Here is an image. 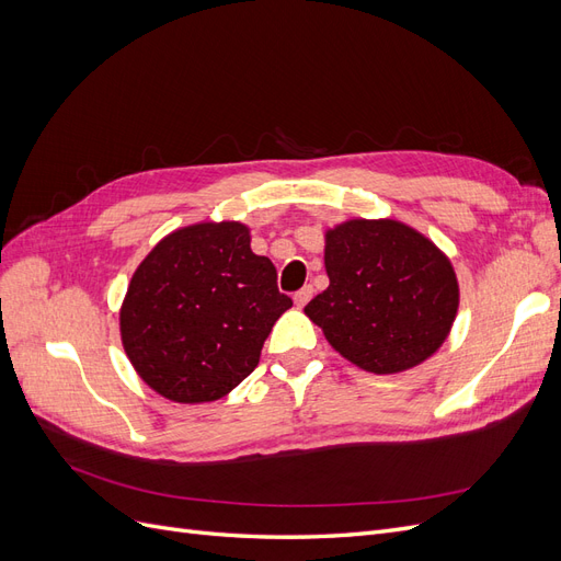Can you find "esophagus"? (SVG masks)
<instances>
[{
  "label": "esophagus",
  "instance_id": "esophagus-1",
  "mask_svg": "<svg viewBox=\"0 0 561 561\" xmlns=\"http://www.w3.org/2000/svg\"><path fill=\"white\" fill-rule=\"evenodd\" d=\"M313 297V287L311 285H307V287H301V290L295 295V304H297V309H304L309 304V299Z\"/></svg>",
  "mask_w": 561,
  "mask_h": 561
}]
</instances>
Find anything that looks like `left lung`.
<instances>
[{"instance_id":"obj_1","label":"left lung","mask_w":561,"mask_h":561,"mask_svg":"<svg viewBox=\"0 0 561 561\" xmlns=\"http://www.w3.org/2000/svg\"><path fill=\"white\" fill-rule=\"evenodd\" d=\"M330 285L304 313L330 346L371 375H398L445 344L458 313L447 254L398 219L353 217L325 231Z\"/></svg>"}]
</instances>
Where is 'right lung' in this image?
I'll list each match as a JSON object with an SVG mask.
<instances>
[{"label": "right lung", "instance_id": "add662e5", "mask_svg": "<svg viewBox=\"0 0 561 561\" xmlns=\"http://www.w3.org/2000/svg\"><path fill=\"white\" fill-rule=\"evenodd\" d=\"M290 307L245 225L198 222L168 233L135 268L118 330L151 390L201 404L225 398L257 367L264 339Z\"/></svg>", "mask_w": 561, "mask_h": 561}]
</instances>
